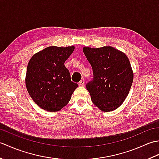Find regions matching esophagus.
Instances as JSON below:
<instances>
[{"instance_id": "1", "label": "esophagus", "mask_w": 159, "mask_h": 159, "mask_svg": "<svg viewBox=\"0 0 159 159\" xmlns=\"http://www.w3.org/2000/svg\"><path fill=\"white\" fill-rule=\"evenodd\" d=\"M79 86H84V85H85V80L83 79L80 80L79 83Z\"/></svg>"}]
</instances>
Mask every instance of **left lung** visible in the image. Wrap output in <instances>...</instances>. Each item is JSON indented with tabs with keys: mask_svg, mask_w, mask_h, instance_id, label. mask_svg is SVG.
<instances>
[{
	"mask_svg": "<svg viewBox=\"0 0 159 159\" xmlns=\"http://www.w3.org/2000/svg\"><path fill=\"white\" fill-rule=\"evenodd\" d=\"M83 50L93 70V79L86 85L93 103L104 112L117 109L126 99L133 81L129 59L111 46L84 47Z\"/></svg>",
	"mask_w": 159,
	"mask_h": 159,
	"instance_id": "obj_1",
	"label": "left lung"
}]
</instances>
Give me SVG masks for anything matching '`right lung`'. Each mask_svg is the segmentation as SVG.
<instances>
[{"mask_svg": "<svg viewBox=\"0 0 159 159\" xmlns=\"http://www.w3.org/2000/svg\"><path fill=\"white\" fill-rule=\"evenodd\" d=\"M74 46H49L30 59L26 74V87L30 96L43 110L55 112L62 109L72 97L78 84L71 80L64 63Z\"/></svg>", "mask_w": 159, "mask_h": 159, "instance_id": "add662e5", "label": "right lung"}]
</instances>
